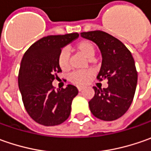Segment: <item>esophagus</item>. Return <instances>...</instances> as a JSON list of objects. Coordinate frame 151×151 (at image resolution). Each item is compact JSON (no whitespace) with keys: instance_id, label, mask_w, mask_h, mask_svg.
<instances>
[{"instance_id":"1","label":"esophagus","mask_w":151,"mask_h":151,"mask_svg":"<svg viewBox=\"0 0 151 151\" xmlns=\"http://www.w3.org/2000/svg\"><path fill=\"white\" fill-rule=\"evenodd\" d=\"M77 89L79 91H81L84 89V86H77Z\"/></svg>"}]
</instances>
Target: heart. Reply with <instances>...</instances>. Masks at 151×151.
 Instances as JSON below:
<instances>
[{
  "instance_id": "heart-1",
  "label": "heart",
  "mask_w": 151,
  "mask_h": 151,
  "mask_svg": "<svg viewBox=\"0 0 151 151\" xmlns=\"http://www.w3.org/2000/svg\"><path fill=\"white\" fill-rule=\"evenodd\" d=\"M74 49L85 58L91 60L96 53L94 44L89 40H81L75 44ZM58 65L63 71H67L70 69V55L66 50H62L58 56ZM93 73L91 70H81L72 73L70 76V81L76 85H84L89 81Z\"/></svg>"
}]
</instances>
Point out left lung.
Listing matches in <instances>:
<instances>
[{
    "mask_svg": "<svg viewBox=\"0 0 151 151\" xmlns=\"http://www.w3.org/2000/svg\"><path fill=\"white\" fill-rule=\"evenodd\" d=\"M81 36L98 46L102 61L96 78L108 81L107 88L93 86L91 112L101 120H116L128 111L134 96L138 73L134 58L124 44L107 32L96 30L81 32Z\"/></svg>",
    "mask_w": 151,
    "mask_h": 151,
    "instance_id": "left-lung-1",
    "label": "left lung"
}]
</instances>
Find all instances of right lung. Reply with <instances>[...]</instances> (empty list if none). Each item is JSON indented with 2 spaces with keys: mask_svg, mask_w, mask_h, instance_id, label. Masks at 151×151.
<instances>
[{
  "mask_svg": "<svg viewBox=\"0 0 151 151\" xmlns=\"http://www.w3.org/2000/svg\"><path fill=\"white\" fill-rule=\"evenodd\" d=\"M79 37L77 32L44 37L32 44L21 61L18 86L25 109L35 122L44 126L64 123L71 111L77 88L55 90L52 82L61 72L58 56L61 49Z\"/></svg>",
  "mask_w": 151,
  "mask_h": 151,
  "instance_id": "add662e5",
  "label": "right lung"
}]
</instances>
